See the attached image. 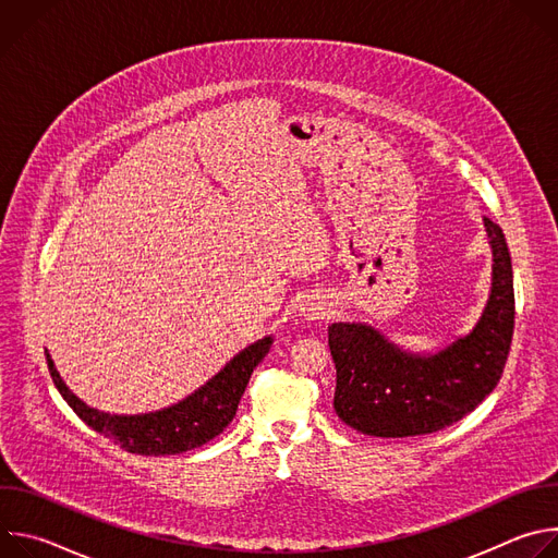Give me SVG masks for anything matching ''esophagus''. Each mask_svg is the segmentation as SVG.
Returning a JSON list of instances; mask_svg holds the SVG:
<instances>
[{"mask_svg": "<svg viewBox=\"0 0 558 558\" xmlns=\"http://www.w3.org/2000/svg\"><path fill=\"white\" fill-rule=\"evenodd\" d=\"M304 315L308 317V320H315V317H325L327 311H325V306H320V304H313V306H308V308L304 311Z\"/></svg>", "mask_w": 558, "mask_h": 558, "instance_id": "34e87169", "label": "esophagus"}]
</instances>
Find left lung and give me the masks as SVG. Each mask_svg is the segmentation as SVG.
Instances as JSON below:
<instances>
[{
	"mask_svg": "<svg viewBox=\"0 0 558 558\" xmlns=\"http://www.w3.org/2000/svg\"><path fill=\"white\" fill-rule=\"evenodd\" d=\"M493 282L480 320L437 351H409L366 323H333V409L371 437L437 433L480 407L501 379L514 331L512 260L497 222L484 218Z\"/></svg>",
	"mask_w": 558,
	"mask_h": 558,
	"instance_id": "obj_1",
	"label": "left lung"
}]
</instances>
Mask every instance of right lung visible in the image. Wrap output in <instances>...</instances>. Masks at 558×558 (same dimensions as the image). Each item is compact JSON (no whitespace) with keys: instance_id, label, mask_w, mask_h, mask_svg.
Listing matches in <instances>:
<instances>
[{"instance_id":"right-lung-1","label":"right lung","mask_w":558,"mask_h":558,"mask_svg":"<svg viewBox=\"0 0 558 558\" xmlns=\"http://www.w3.org/2000/svg\"><path fill=\"white\" fill-rule=\"evenodd\" d=\"M271 344L274 338L265 336L233 355L211 379L187 395L185 400L168 409L141 415H110L88 407L65 386L48 351L46 360L57 390L68 407L93 430L112 439L128 452L161 457L194 450L218 437L231 424L254 368L265 360Z\"/></svg>"}]
</instances>
